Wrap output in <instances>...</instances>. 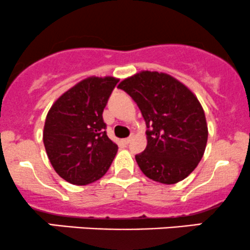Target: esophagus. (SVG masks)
<instances>
[{
  "instance_id": "1",
  "label": "esophagus",
  "mask_w": 250,
  "mask_h": 250,
  "mask_svg": "<svg viewBox=\"0 0 250 250\" xmlns=\"http://www.w3.org/2000/svg\"><path fill=\"white\" fill-rule=\"evenodd\" d=\"M130 141H131V138H125V139H123V142H125V145H128V144H129Z\"/></svg>"
}]
</instances>
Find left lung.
<instances>
[{
    "label": "left lung",
    "mask_w": 250,
    "mask_h": 250,
    "mask_svg": "<svg viewBox=\"0 0 250 250\" xmlns=\"http://www.w3.org/2000/svg\"><path fill=\"white\" fill-rule=\"evenodd\" d=\"M119 89L138 104L146 122L147 147L135 155L145 175L175 184L196 168L204 154L208 125L201 103L185 85L166 73L142 71Z\"/></svg>",
    "instance_id": "obj_1"
}]
</instances>
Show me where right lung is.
Returning <instances> with one entry per match:
<instances>
[{
	"instance_id": "1",
	"label": "right lung",
	"mask_w": 250,
	"mask_h": 250,
	"mask_svg": "<svg viewBox=\"0 0 250 250\" xmlns=\"http://www.w3.org/2000/svg\"><path fill=\"white\" fill-rule=\"evenodd\" d=\"M117 83L114 77H89L60 96L46 116V153L54 171L73 185L102 178L116 155L103 110Z\"/></svg>"
}]
</instances>
